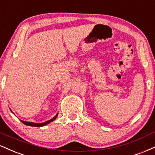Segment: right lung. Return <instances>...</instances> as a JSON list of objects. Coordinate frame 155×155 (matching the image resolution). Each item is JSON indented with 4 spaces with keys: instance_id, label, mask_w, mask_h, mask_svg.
Returning <instances> with one entry per match:
<instances>
[{
    "instance_id": "add662e5",
    "label": "right lung",
    "mask_w": 155,
    "mask_h": 155,
    "mask_svg": "<svg viewBox=\"0 0 155 155\" xmlns=\"http://www.w3.org/2000/svg\"><path fill=\"white\" fill-rule=\"evenodd\" d=\"M58 116V114H56L54 118H53L52 119H50V120L46 121V122H44V123H42V124H37V123H32V122H26V121H24V120H21L22 123H23L24 124L27 125V126H34V127H41V126H45V125H47L48 124H50V122H52V121L55 120V118H57Z\"/></svg>"
}]
</instances>
